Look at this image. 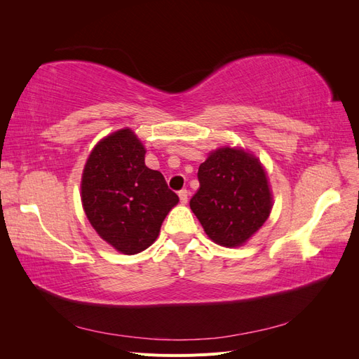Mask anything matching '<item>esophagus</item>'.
<instances>
[{
	"label": "esophagus",
	"mask_w": 359,
	"mask_h": 359,
	"mask_svg": "<svg viewBox=\"0 0 359 359\" xmlns=\"http://www.w3.org/2000/svg\"><path fill=\"white\" fill-rule=\"evenodd\" d=\"M178 196H180L181 203H187V201H189V191L186 189H182V190L178 191Z\"/></svg>",
	"instance_id": "34e87169"
}]
</instances>
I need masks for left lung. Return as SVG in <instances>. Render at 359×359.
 I'll list each match as a JSON object with an SVG mask.
<instances>
[{"mask_svg":"<svg viewBox=\"0 0 359 359\" xmlns=\"http://www.w3.org/2000/svg\"><path fill=\"white\" fill-rule=\"evenodd\" d=\"M198 180L190 208L214 243L241 245L269 217L273 199L265 170L245 151H214L199 166Z\"/></svg>","mask_w":359,"mask_h":359,"instance_id":"obj_1","label":"left lung"}]
</instances>
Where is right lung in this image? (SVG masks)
<instances>
[{
	"label": "right lung",
	"instance_id": "1",
	"mask_svg": "<svg viewBox=\"0 0 359 359\" xmlns=\"http://www.w3.org/2000/svg\"><path fill=\"white\" fill-rule=\"evenodd\" d=\"M82 203L106 243L124 255L148 248L178 196L158 170L145 166V148L124 128L95 145L82 175Z\"/></svg>",
	"mask_w": 359,
	"mask_h": 359
}]
</instances>
